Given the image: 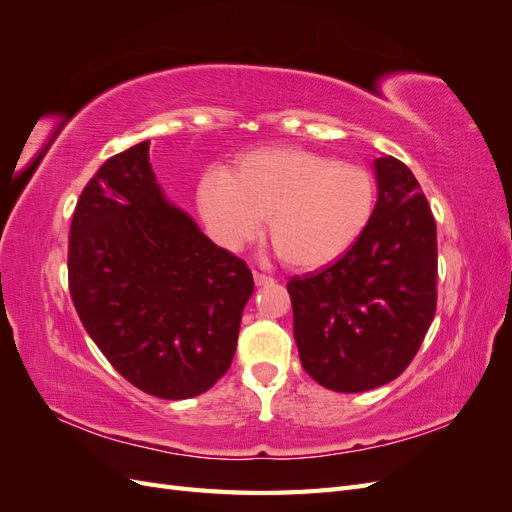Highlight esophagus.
Segmentation results:
<instances>
[{
	"label": "esophagus",
	"instance_id": "esophagus-1",
	"mask_svg": "<svg viewBox=\"0 0 512 512\" xmlns=\"http://www.w3.org/2000/svg\"><path fill=\"white\" fill-rule=\"evenodd\" d=\"M273 282H275V280H273L271 275L254 271V284H256V286H267V284H273Z\"/></svg>",
	"mask_w": 512,
	"mask_h": 512
}]
</instances>
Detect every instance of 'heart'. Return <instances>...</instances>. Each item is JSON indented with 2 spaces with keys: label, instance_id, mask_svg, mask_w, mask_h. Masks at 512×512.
Segmentation results:
<instances>
[{
  "label": "heart",
  "instance_id": "obj_1",
  "mask_svg": "<svg viewBox=\"0 0 512 512\" xmlns=\"http://www.w3.org/2000/svg\"><path fill=\"white\" fill-rule=\"evenodd\" d=\"M196 203L226 250H241L267 220L277 258L309 271L361 239L376 209V181L361 164L301 147H262L239 156L226 175L200 179Z\"/></svg>",
  "mask_w": 512,
  "mask_h": 512
}]
</instances>
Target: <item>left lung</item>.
Segmentation results:
<instances>
[{"instance_id":"left-lung-1","label":"left lung","mask_w":512,"mask_h":512,"mask_svg":"<svg viewBox=\"0 0 512 512\" xmlns=\"http://www.w3.org/2000/svg\"><path fill=\"white\" fill-rule=\"evenodd\" d=\"M378 200L350 250L288 294L303 369L324 389L361 393L395 380L421 348L438 301L436 220L412 170L374 162Z\"/></svg>"}]
</instances>
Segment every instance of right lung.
<instances>
[{
    "mask_svg": "<svg viewBox=\"0 0 512 512\" xmlns=\"http://www.w3.org/2000/svg\"><path fill=\"white\" fill-rule=\"evenodd\" d=\"M68 284L108 363L162 399L196 397L226 374L254 292L245 262L168 203L149 141L108 158L85 185L70 226Z\"/></svg>",
    "mask_w": 512,
    "mask_h": 512,
    "instance_id": "right-lung-1",
    "label": "right lung"
}]
</instances>
